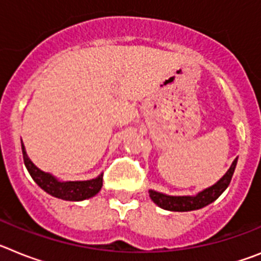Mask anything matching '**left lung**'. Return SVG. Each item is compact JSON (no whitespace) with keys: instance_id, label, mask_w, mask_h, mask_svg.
<instances>
[{"instance_id":"obj_1","label":"left lung","mask_w":261,"mask_h":261,"mask_svg":"<svg viewBox=\"0 0 261 261\" xmlns=\"http://www.w3.org/2000/svg\"><path fill=\"white\" fill-rule=\"evenodd\" d=\"M237 161H238V158L234 159V162L230 166L227 172L216 184H213V186L206 188V190L201 191L196 196H168L153 190L149 191V196H150V199L158 205L159 208L166 209V211L190 212L204 208V206L209 205L211 202H213L214 200L218 199L221 193L227 188V186L231 181L235 166H237Z\"/></svg>"}]
</instances>
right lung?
I'll list each match as a JSON object with an SVG mask.
<instances>
[{"instance_id": "1", "label": "right lung", "mask_w": 261, "mask_h": 261, "mask_svg": "<svg viewBox=\"0 0 261 261\" xmlns=\"http://www.w3.org/2000/svg\"><path fill=\"white\" fill-rule=\"evenodd\" d=\"M22 154L24 166L29 170L30 175L41 190L49 193L53 197L66 200V201H82L95 196L100 191L103 186V174L99 175L95 179L81 181H61L53 176L49 172L41 171L31 162L22 142Z\"/></svg>"}]
</instances>
